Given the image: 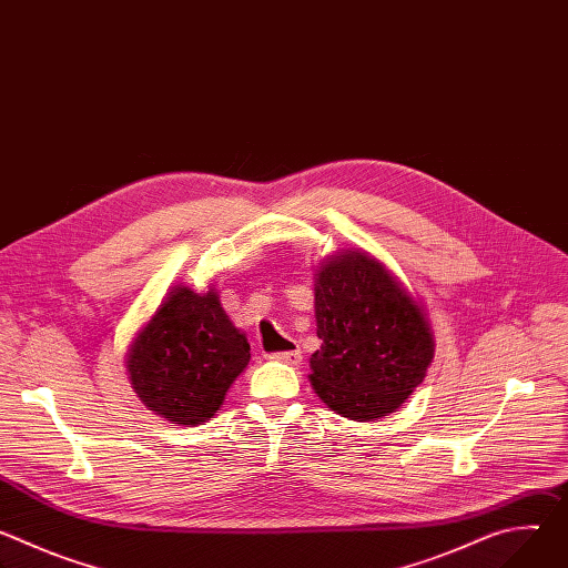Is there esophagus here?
Returning <instances> with one entry per match:
<instances>
[{"instance_id": "obj_1", "label": "esophagus", "mask_w": 568, "mask_h": 568, "mask_svg": "<svg viewBox=\"0 0 568 568\" xmlns=\"http://www.w3.org/2000/svg\"><path fill=\"white\" fill-rule=\"evenodd\" d=\"M270 359L287 364V366H298L303 362V355H301V351H287V353H274Z\"/></svg>"}]
</instances>
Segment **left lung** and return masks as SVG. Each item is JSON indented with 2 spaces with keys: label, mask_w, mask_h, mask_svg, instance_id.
<instances>
[{
  "label": "left lung",
  "mask_w": 568,
  "mask_h": 568,
  "mask_svg": "<svg viewBox=\"0 0 568 568\" xmlns=\"http://www.w3.org/2000/svg\"><path fill=\"white\" fill-rule=\"evenodd\" d=\"M321 348L310 384L328 407L357 423L397 412L423 384L436 342L423 303L364 250H342L314 270Z\"/></svg>",
  "instance_id": "8db88e82"
}]
</instances>
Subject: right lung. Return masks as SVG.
I'll return each mask as SVG.
<instances>
[{
    "instance_id": "obj_1",
    "label": "right lung",
    "mask_w": 568,
    "mask_h": 568,
    "mask_svg": "<svg viewBox=\"0 0 568 568\" xmlns=\"http://www.w3.org/2000/svg\"><path fill=\"white\" fill-rule=\"evenodd\" d=\"M250 359V342L233 326L215 287L195 292L178 283L134 333L125 373L150 412L197 427L217 416Z\"/></svg>"
}]
</instances>
